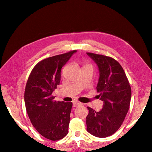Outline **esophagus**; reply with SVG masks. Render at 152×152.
<instances>
[{
  "label": "esophagus",
  "instance_id": "1",
  "mask_svg": "<svg viewBox=\"0 0 152 152\" xmlns=\"http://www.w3.org/2000/svg\"><path fill=\"white\" fill-rule=\"evenodd\" d=\"M80 105H82V103L80 102H73V107H78Z\"/></svg>",
  "mask_w": 152,
  "mask_h": 152
}]
</instances>
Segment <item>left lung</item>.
I'll return each mask as SVG.
<instances>
[{
    "label": "left lung",
    "mask_w": 152,
    "mask_h": 152,
    "mask_svg": "<svg viewBox=\"0 0 152 152\" xmlns=\"http://www.w3.org/2000/svg\"><path fill=\"white\" fill-rule=\"evenodd\" d=\"M97 64L99 72L96 87L103 108L96 112L87 107V131L96 137H106L115 132L129 109L131 88L122 66L115 59L104 55L87 53Z\"/></svg>",
    "instance_id": "1"
}]
</instances>
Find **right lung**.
Listing matches in <instances>:
<instances>
[{"instance_id": "obj_1", "label": "right lung", "mask_w": 152, "mask_h": 152, "mask_svg": "<svg viewBox=\"0 0 152 152\" xmlns=\"http://www.w3.org/2000/svg\"><path fill=\"white\" fill-rule=\"evenodd\" d=\"M76 50L46 58L31 70L25 91V103L32 125L39 134L52 141L68 133L72 102H56L53 92L61 80V68Z\"/></svg>"}]
</instances>
